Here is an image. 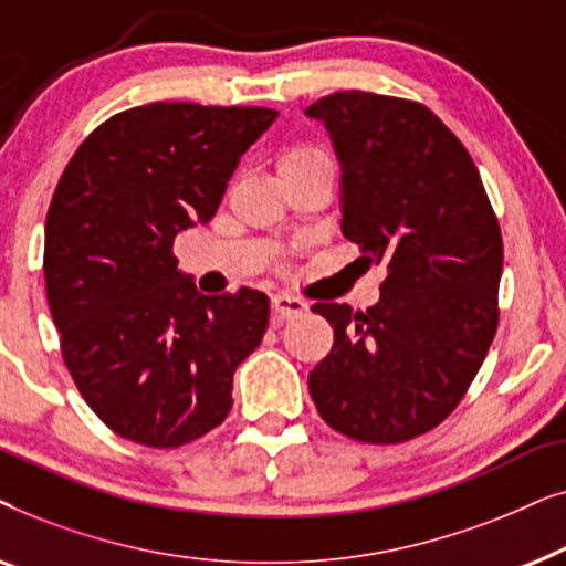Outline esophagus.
<instances>
[{"label":"esophagus","mask_w":566,"mask_h":566,"mask_svg":"<svg viewBox=\"0 0 566 566\" xmlns=\"http://www.w3.org/2000/svg\"><path fill=\"white\" fill-rule=\"evenodd\" d=\"M270 304H273V322L275 324H283L285 319H291V316H298L306 312V301L289 296V293H277Z\"/></svg>","instance_id":"34e87169"}]
</instances>
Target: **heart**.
I'll list each match as a JSON object with an SVG mask.
<instances>
[{
	"label": "heart",
	"instance_id": "heart-1",
	"mask_svg": "<svg viewBox=\"0 0 566 566\" xmlns=\"http://www.w3.org/2000/svg\"><path fill=\"white\" fill-rule=\"evenodd\" d=\"M324 161H332L327 157V151L319 149V146L301 144V146H291V149L283 154L281 161H277V169H281V172H285V169L308 167V165H324Z\"/></svg>",
	"mask_w": 566,
	"mask_h": 566
}]
</instances>
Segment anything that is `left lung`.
<instances>
[{
  "label": "left lung",
  "instance_id": "left-lung-1",
  "mask_svg": "<svg viewBox=\"0 0 566 566\" xmlns=\"http://www.w3.org/2000/svg\"><path fill=\"white\" fill-rule=\"evenodd\" d=\"M343 167V234L366 268L386 265L366 312L314 304L335 329L308 374L322 420L394 446L459 407L497 332L502 234L474 159L430 107L335 92L308 107Z\"/></svg>",
  "mask_w": 566,
  "mask_h": 566
}]
</instances>
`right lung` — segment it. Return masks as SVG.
<instances>
[{
  "instance_id": "right-lung-1",
  "label": "right lung",
  "mask_w": 566,
  "mask_h": 566,
  "mask_svg": "<svg viewBox=\"0 0 566 566\" xmlns=\"http://www.w3.org/2000/svg\"><path fill=\"white\" fill-rule=\"evenodd\" d=\"M270 107L149 103L80 144L45 216L43 273L76 389L120 438L180 448L227 420L234 370L268 329L265 293H198L175 237L208 223Z\"/></svg>"
}]
</instances>
